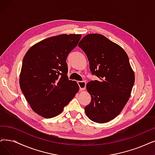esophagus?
<instances>
[{"instance_id":"obj_1","label":"esophagus","mask_w":155,"mask_h":155,"mask_svg":"<svg viewBox=\"0 0 155 155\" xmlns=\"http://www.w3.org/2000/svg\"><path fill=\"white\" fill-rule=\"evenodd\" d=\"M78 83L79 84V88L81 90H84L86 88V82L84 81H78Z\"/></svg>"}]
</instances>
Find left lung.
Listing matches in <instances>:
<instances>
[{"label":"left lung","instance_id":"left-lung-1","mask_svg":"<svg viewBox=\"0 0 155 155\" xmlns=\"http://www.w3.org/2000/svg\"><path fill=\"white\" fill-rule=\"evenodd\" d=\"M78 46L88 57L91 74L99 78L86 84L91 100L84 108L86 114L94 122L107 123L119 115L128 102L134 72L124 49L103 35H86Z\"/></svg>","mask_w":155,"mask_h":155}]
</instances>
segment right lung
I'll use <instances>...</instances> for the list:
<instances>
[{
  "label": "right lung",
  "mask_w": 155,
  "mask_h": 155,
  "mask_svg": "<svg viewBox=\"0 0 155 155\" xmlns=\"http://www.w3.org/2000/svg\"><path fill=\"white\" fill-rule=\"evenodd\" d=\"M81 38V34L53 36L36 43L25 55L20 88L31 108L43 117L60 114L79 91L77 82L67 75L66 58Z\"/></svg>",
  "instance_id": "obj_1"
}]
</instances>
